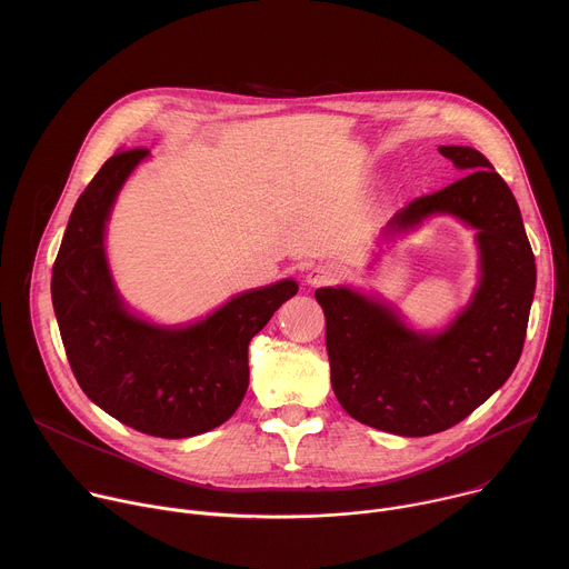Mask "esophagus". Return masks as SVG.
<instances>
[{"instance_id":"34e87169","label":"esophagus","mask_w":569,"mask_h":569,"mask_svg":"<svg viewBox=\"0 0 569 569\" xmlns=\"http://www.w3.org/2000/svg\"><path fill=\"white\" fill-rule=\"evenodd\" d=\"M336 270L329 268V266H315L310 268V272L306 274V283L312 286V288H319V286H331L336 283Z\"/></svg>"}]
</instances>
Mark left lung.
Instances as JSON below:
<instances>
[{
    "label": "left lung",
    "instance_id": "1",
    "mask_svg": "<svg viewBox=\"0 0 569 569\" xmlns=\"http://www.w3.org/2000/svg\"><path fill=\"white\" fill-rule=\"evenodd\" d=\"M461 180L402 207L393 236L448 213L477 229L481 277L470 303L441 333H417L400 315L351 288H319L331 385L360 423L428 437L463 421L516 369L536 290V263L518 202L491 161L470 146H439Z\"/></svg>",
    "mask_w": 569,
    "mask_h": 569
}]
</instances>
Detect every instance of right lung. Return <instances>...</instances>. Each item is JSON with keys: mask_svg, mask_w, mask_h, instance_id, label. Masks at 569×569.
I'll return each mask as SVG.
<instances>
[{"mask_svg": "<svg viewBox=\"0 0 569 569\" xmlns=\"http://www.w3.org/2000/svg\"><path fill=\"white\" fill-rule=\"evenodd\" d=\"M148 150L112 154L80 193L58 250L51 299L69 367L103 412L161 439L224 423L250 385L248 347L297 295L292 279L248 290L189 327H154L121 301L106 259L117 193Z\"/></svg>", "mask_w": 569, "mask_h": 569, "instance_id": "1", "label": "right lung"}]
</instances>
